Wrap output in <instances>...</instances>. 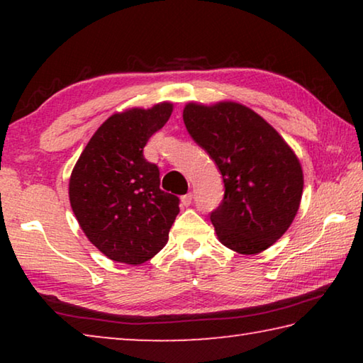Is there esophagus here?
Instances as JSON below:
<instances>
[{
	"label": "esophagus",
	"mask_w": 363,
	"mask_h": 363,
	"mask_svg": "<svg viewBox=\"0 0 363 363\" xmlns=\"http://www.w3.org/2000/svg\"><path fill=\"white\" fill-rule=\"evenodd\" d=\"M192 200H194V195L192 194H186V195H182V199H181V201H182V205L184 206H189L190 203H192Z\"/></svg>",
	"instance_id": "34e87169"
}]
</instances>
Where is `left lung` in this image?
Segmentation results:
<instances>
[{
    "instance_id": "obj_1",
    "label": "left lung",
    "mask_w": 363,
    "mask_h": 363,
    "mask_svg": "<svg viewBox=\"0 0 363 363\" xmlns=\"http://www.w3.org/2000/svg\"><path fill=\"white\" fill-rule=\"evenodd\" d=\"M182 118L223 174L224 199L210 213L220 243L242 255L267 250L291 225L303 195V169L294 152L242 104L192 102Z\"/></svg>"
}]
</instances>
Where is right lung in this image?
<instances>
[{
	"mask_svg": "<svg viewBox=\"0 0 363 363\" xmlns=\"http://www.w3.org/2000/svg\"><path fill=\"white\" fill-rule=\"evenodd\" d=\"M173 112L169 102L131 108L102 123L72 171V210L89 242L110 259L143 264L168 242L179 199L160 189L144 147Z\"/></svg>",
	"mask_w": 363,
	"mask_h": 363,
	"instance_id": "right-lung-1",
	"label": "right lung"
}]
</instances>
